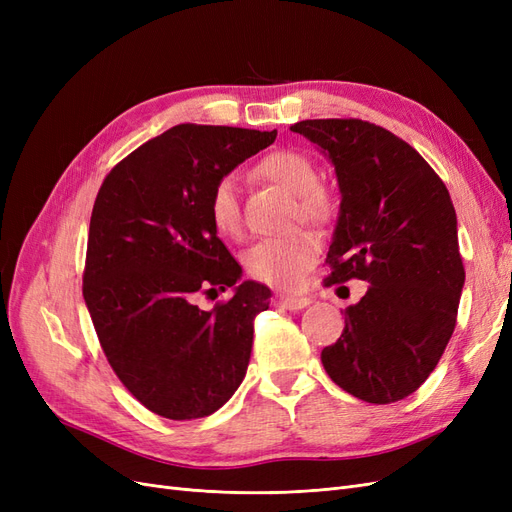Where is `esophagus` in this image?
<instances>
[{"label": "esophagus", "mask_w": 512, "mask_h": 512, "mask_svg": "<svg viewBox=\"0 0 512 512\" xmlns=\"http://www.w3.org/2000/svg\"><path fill=\"white\" fill-rule=\"evenodd\" d=\"M273 305L284 307V309H290V312H294V309L307 307V305H309V299H307V297H290V294L277 292L275 297H273Z\"/></svg>", "instance_id": "34e87169"}]
</instances>
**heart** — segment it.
Wrapping results in <instances>:
<instances>
[{
  "label": "heart",
  "instance_id": "1",
  "mask_svg": "<svg viewBox=\"0 0 512 512\" xmlns=\"http://www.w3.org/2000/svg\"><path fill=\"white\" fill-rule=\"evenodd\" d=\"M258 173L280 185L282 190L299 196V211L305 220L324 224L335 211L333 196L318 183V168L301 151H273L258 164ZM209 218L215 230L224 237H237L241 232V209L237 179L224 175L215 181L209 194ZM320 254V241L312 232H292L286 237L267 239L254 245L245 258L247 273L254 280L282 290L301 288L307 271L314 267Z\"/></svg>",
  "mask_w": 512,
  "mask_h": 512
}]
</instances>
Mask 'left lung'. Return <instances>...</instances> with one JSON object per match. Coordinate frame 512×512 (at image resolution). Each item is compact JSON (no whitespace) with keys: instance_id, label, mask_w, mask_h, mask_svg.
Instances as JSON below:
<instances>
[{"instance_id":"8db88e82","label":"left lung","mask_w":512,"mask_h":512,"mask_svg":"<svg viewBox=\"0 0 512 512\" xmlns=\"http://www.w3.org/2000/svg\"><path fill=\"white\" fill-rule=\"evenodd\" d=\"M290 130L331 160L342 194L324 284L369 282L322 365L346 393L393 404L429 378L455 331L466 271L451 194L421 153L376 123L305 119Z\"/></svg>"}]
</instances>
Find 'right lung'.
<instances>
[{
	"label": "right lung",
	"mask_w": 512,
	"mask_h": 512,
	"mask_svg": "<svg viewBox=\"0 0 512 512\" xmlns=\"http://www.w3.org/2000/svg\"><path fill=\"white\" fill-rule=\"evenodd\" d=\"M277 132L181 123L106 175L89 222L83 297L123 386L170 421L220 410L250 363L271 290L241 267L209 218L213 185ZM235 287L205 313L195 294Z\"/></svg>",
	"instance_id": "obj_1"
}]
</instances>
